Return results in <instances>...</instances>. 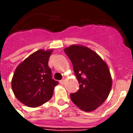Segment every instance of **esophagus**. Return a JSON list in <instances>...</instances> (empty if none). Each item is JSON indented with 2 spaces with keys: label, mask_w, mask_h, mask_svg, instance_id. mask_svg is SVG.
Segmentation results:
<instances>
[{
  "label": "esophagus",
  "mask_w": 133,
  "mask_h": 133,
  "mask_svg": "<svg viewBox=\"0 0 133 133\" xmlns=\"http://www.w3.org/2000/svg\"><path fill=\"white\" fill-rule=\"evenodd\" d=\"M64 83H65V79H62V80H61V81H60V83L62 84V85H63V84H64Z\"/></svg>",
  "instance_id": "esophagus-1"
}]
</instances>
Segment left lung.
I'll use <instances>...</instances> for the list:
<instances>
[{
	"label": "left lung",
	"mask_w": 133,
	"mask_h": 133,
	"mask_svg": "<svg viewBox=\"0 0 133 133\" xmlns=\"http://www.w3.org/2000/svg\"><path fill=\"white\" fill-rule=\"evenodd\" d=\"M73 65L80 88L70 94L72 103L85 112L95 110L108 97L112 88L108 65L95 51L81 45L64 49Z\"/></svg>",
	"instance_id": "8db88e82"
}]
</instances>
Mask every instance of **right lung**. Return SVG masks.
Segmentation results:
<instances>
[{
	"mask_svg": "<svg viewBox=\"0 0 133 133\" xmlns=\"http://www.w3.org/2000/svg\"><path fill=\"white\" fill-rule=\"evenodd\" d=\"M52 50H38L16 68L11 86L16 98L28 107L36 108L52 98L58 84L52 78L48 60Z\"/></svg>",
	"mask_w": 133,
	"mask_h": 133,
	"instance_id": "obj_1",
	"label": "right lung"
}]
</instances>
